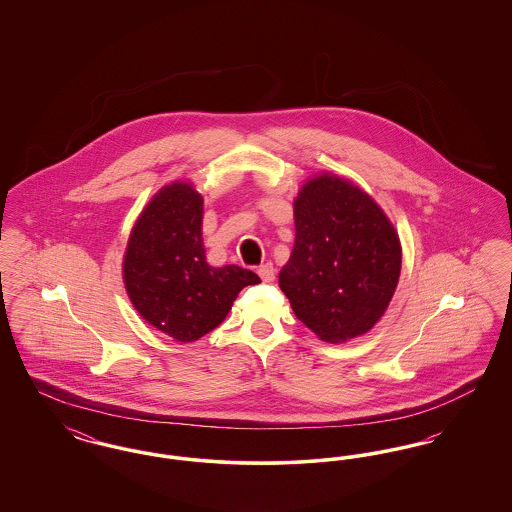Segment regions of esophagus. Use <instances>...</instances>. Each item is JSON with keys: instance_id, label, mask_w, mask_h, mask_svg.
I'll return each instance as SVG.
<instances>
[{"instance_id": "esophagus-1", "label": "esophagus", "mask_w": 512, "mask_h": 512, "mask_svg": "<svg viewBox=\"0 0 512 512\" xmlns=\"http://www.w3.org/2000/svg\"><path fill=\"white\" fill-rule=\"evenodd\" d=\"M274 267H272V263H265V265H261V267L257 268V274L261 276V280L263 282H272L274 280Z\"/></svg>"}]
</instances>
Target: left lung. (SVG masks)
<instances>
[{"label":"left lung","mask_w":512,"mask_h":512,"mask_svg":"<svg viewBox=\"0 0 512 512\" xmlns=\"http://www.w3.org/2000/svg\"><path fill=\"white\" fill-rule=\"evenodd\" d=\"M295 242L280 290L318 338L345 343L388 311L403 249L382 207L351 180L311 176L293 199Z\"/></svg>","instance_id":"8db88e82"}]
</instances>
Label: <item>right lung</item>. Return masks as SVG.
Here are the masks:
<instances>
[{
  "instance_id": "obj_1",
  "label": "right lung",
  "mask_w": 512,
  "mask_h": 512,
  "mask_svg": "<svg viewBox=\"0 0 512 512\" xmlns=\"http://www.w3.org/2000/svg\"><path fill=\"white\" fill-rule=\"evenodd\" d=\"M201 224L203 197L192 182L176 180L151 197L122 257V280L134 309L182 343L215 330L238 293L261 282L236 265L211 267Z\"/></svg>"
}]
</instances>
